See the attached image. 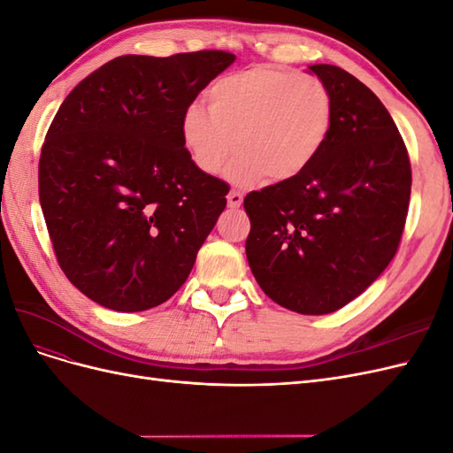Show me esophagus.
<instances>
[{
	"label": "esophagus",
	"instance_id": "esophagus-1",
	"mask_svg": "<svg viewBox=\"0 0 453 453\" xmlns=\"http://www.w3.org/2000/svg\"><path fill=\"white\" fill-rule=\"evenodd\" d=\"M226 202H228V208H240L242 202H243V195L238 193V190H230L228 196H226Z\"/></svg>",
	"mask_w": 453,
	"mask_h": 453
}]
</instances>
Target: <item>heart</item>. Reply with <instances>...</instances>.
I'll list each match as a JSON object with an SVG mask.
<instances>
[{"label":"heart","mask_w":453,"mask_h":453,"mask_svg":"<svg viewBox=\"0 0 453 453\" xmlns=\"http://www.w3.org/2000/svg\"><path fill=\"white\" fill-rule=\"evenodd\" d=\"M205 102L208 109H185L183 143L205 175L221 172L238 149L228 170L236 183L265 175L272 181L296 180L319 158L333 132L334 104L323 81L273 65L217 79Z\"/></svg>","instance_id":"obj_1"}]
</instances>
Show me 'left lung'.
Returning a JSON list of instances; mask_svg holds the SVG:
<instances>
[{
	"label": "left lung",
	"instance_id": "obj_1",
	"mask_svg": "<svg viewBox=\"0 0 453 453\" xmlns=\"http://www.w3.org/2000/svg\"><path fill=\"white\" fill-rule=\"evenodd\" d=\"M310 72L333 96L331 138L306 173L245 196L251 221L245 255L273 303L323 315L357 298L391 263L412 170L401 134L372 90L331 64Z\"/></svg>",
	"mask_w": 453,
	"mask_h": 453
}]
</instances>
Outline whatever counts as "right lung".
Returning <instances> with one entry per match:
<instances>
[{
    "mask_svg": "<svg viewBox=\"0 0 453 453\" xmlns=\"http://www.w3.org/2000/svg\"><path fill=\"white\" fill-rule=\"evenodd\" d=\"M232 52L113 58L67 94L39 158V202L65 278L115 311L180 289L226 205L181 138L185 109Z\"/></svg>",
    "mask_w": 453,
    "mask_h": 453,
    "instance_id": "add662e5",
    "label": "right lung"
}]
</instances>
